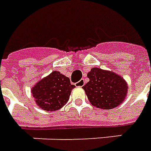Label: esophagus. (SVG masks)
<instances>
[{
    "mask_svg": "<svg viewBox=\"0 0 151 151\" xmlns=\"http://www.w3.org/2000/svg\"><path fill=\"white\" fill-rule=\"evenodd\" d=\"M84 84H85V81L84 80H81L79 82L76 83V86H77V87H82V86H84Z\"/></svg>",
    "mask_w": 151,
    "mask_h": 151,
    "instance_id": "1",
    "label": "esophagus"
}]
</instances>
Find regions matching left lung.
<instances>
[{
  "label": "left lung",
  "instance_id": "1",
  "mask_svg": "<svg viewBox=\"0 0 151 151\" xmlns=\"http://www.w3.org/2000/svg\"><path fill=\"white\" fill-rule=\"evenodd\" d=\"M87 76L89 81L83 88L93 106L109 110L118 106L124 101L128 86L119 76L95 67L92 68Z\"/></svg>",
  "mask_w": 151,
  "mask_h": 151
}]
</instances>
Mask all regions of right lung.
<instances>
[{"mask_svg":"<svg viewBox=\"0 0 151 151\" xmlns=\"http://www.w3.org/2000/svg\"><path fill=\"white\" fill-rule=\"evenodd\" d=\"M75 87L70 84L69 78L58 71H53L32 88V93L40 107L53 111L67 103Z\"/></svg>","mask_w":151,"mask_h":151,"instance_id":"obj_1","label":"right lung"}]
</instances>
